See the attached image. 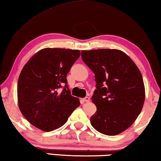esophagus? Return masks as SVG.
<instances>
[{
  "label": "esophagus",
  "instance_id": "1",
  "mask_svg": "<svg viewBox=\"0 0 161 161\" xmlns=\"http://www.w3.org/2000/svg\"><path fill=\"white\" fill-rule=\"evenodd\" d=\"M83 101H84V102H89L90 101V98H89V97H85L84 98H83Z\"/></svg>",
  "mask_w": 161,
  "mask_h": 161
}]
</instances>
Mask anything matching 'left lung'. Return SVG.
<instances>
[{"mask_svg":"<svg viewBox=\"0 0 161 161\" xmlns=\"http://www.w3.org/2000/svg\"><path fill=\"white\" fill-rule=\"evenodd\" d=\"M81 57L96 82L92 101L97 110L91 124L105 135L120 134L135 122L143 107L145 87L140 69L116 49L82 51Z\"/></svg>","mask_w":161,"mask_h":161,"instance_id":"obj_1","label":"left lung"}]
</instances>
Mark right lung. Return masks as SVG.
Returning <instances> with one entry per match:
<instances>
[{"label": "right lung", "instance_id": "right-lung-1", "mask_svg": "<svg viewBox=\"0 0 161 161\" xmlns=\"http://www.w3.org/2000/svg\"><path fill=\"white\" fill-rule=\"evenodd\" d=\"M80 55L78 50L45 48L26 63L18 80L20 111L36 128L51 131L66 122L80 106L71 95L66 75ZM59 88H63L60 93Z\"/></svg>", "mask_w": 161, "mask_h": 161}]
</instances>
